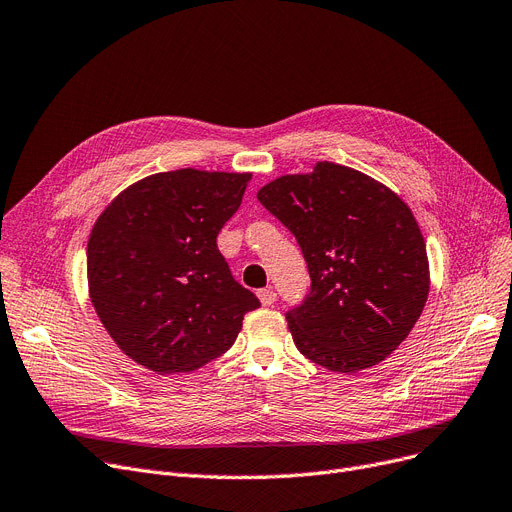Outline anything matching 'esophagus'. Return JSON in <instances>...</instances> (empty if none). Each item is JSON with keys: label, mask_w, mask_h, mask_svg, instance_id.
Returning <instances> with one entry per match:
<instances>
[{"label": "esophagus", "mask_w": 512, "mask_h": 512, "mask_svg": "<svg viewBox=\"0 0 512 512\" xmlns=\"http://www.w3.org/2000/svg\"><path fill=\"white\" fill-rule=\"evenodd\" d=\"M257 297H259V301H261V305H263V307H270V305H274V303H276V292H274L272 288H263V290H259V292H257Z\"/></svg>", "instance_id": "1"}]
</instances>
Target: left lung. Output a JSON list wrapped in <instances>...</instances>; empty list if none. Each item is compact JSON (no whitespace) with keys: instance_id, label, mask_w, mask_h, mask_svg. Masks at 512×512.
I'll list each match as a JSON object with an SVG mask.
<instances>
[{"instance_id":"8db88e82","label":"left lung","mask_w":512,"mask_h":512,"mask_svg":"<svg viewBox=\"0 0 512 512\" xmlns=\"http://www.w3.org/2000/svg\"><path fill=\"white\" fill-rule=\"evenodd\" d=\"M257 199L297 236L309 267L311 292L286 313L299 351L340 373L392 355L429 294L425 240L411 207L386 184L332 161L267 182Z\"/></svg>"}]
</instances>
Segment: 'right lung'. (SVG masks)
<instances>
[{"label":"right lung","mask_w":512,"mask_h":512,"mask_svg":"<svg viewBox=\"0 0 512 512\" xmlns=\"http://www.w3.org/2000/svg\"><path fill=\"white\" fill-rule=\"evenodd\" d=\"M251 172L151 174L107 205L87 245L89 297L120 351L155 373H186L234 344L261 303L218 249Z\"/></svg>","instance_id":"add662e5"}]
</instances>
